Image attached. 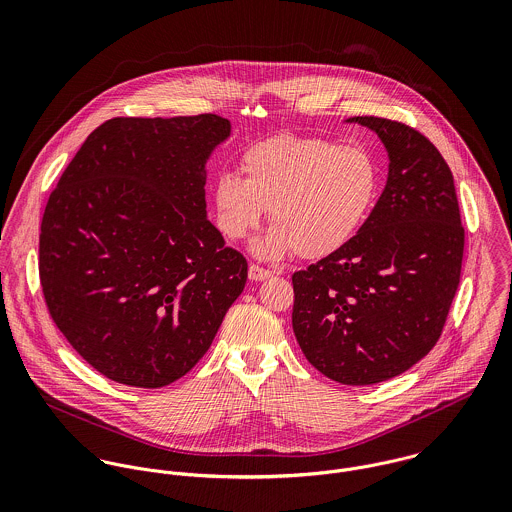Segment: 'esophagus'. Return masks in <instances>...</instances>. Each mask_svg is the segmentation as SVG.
<instances>
[{
    "label": "esophagus",
    "instance_id": "obj_1",
    "mask_svg": "<svg viewBox=\"0 0 512 512\" xmlns=\"http://www.w3.org/2000/svg\"><path fill=\"white\" fill-rule=\"evenodd\" d=\"M270 276H272V272L266 270V268H262V266H258V264H250V268H248V278L254 280V282L268 280Z\"/></svg>",
    "mask_w": 512,
    "mask_h": 512
}]
</instances>
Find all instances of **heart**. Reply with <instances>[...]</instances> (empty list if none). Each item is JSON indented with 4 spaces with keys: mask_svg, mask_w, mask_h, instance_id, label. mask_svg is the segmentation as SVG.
Returning <instances> with one entry per match:
<instances>
[{
    "mask_svg": "<svg viewBox=\"0 0 512 512\" xmlns=\"http://www.w3.org/2000/svg\"><path fill=\"white\" fill-rule=\"evenodd\" d=\"M240 171L213 185L215 222L228 240L254 230L268 207L274 224L254 252L280 258H325L365 224L380 187L374 157L361 146L282 134L244 149Z\"/></svg>",
    "mask_w": 512,
    "mask_h": 512,
    "instance_id": "b5f03b06",
    "label": "heart"
}]
</instances>
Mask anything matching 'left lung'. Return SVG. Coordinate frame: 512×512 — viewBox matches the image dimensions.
<instances>
[{"instance_id": "obj_1", "label": "left lung", "mask_w": 512, "mask_h": 512, "mask_svg": "<svg viewBox=\"0 0 512 512\" xmlns=\"http://www.w3.org/2000/svg\"><path fill=\"white\" fill-rule=\"evenodd\" d=\"M388 149V181L361 230L292 276L293 333L327 378L368 386L439 341L459 286L465 230L438 147L408 124L357 116Z\"/></svg>"}]
</instances>
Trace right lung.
I'll return each mask as SVG.
<instances>
[{"mask_svg":"<svg viewBox=\"0 0 512 512\" xmlns=\"http://www.w3.org/2000/svg\"><path fill=\"white\" fill-rule=\"evenodd\" d=\"M217 114L112 118L76 151L39 234L53 323L106 378L159 388L209 351L244 290L246 258L207 219Z\"/></svg>","mask_w":512,"mask_h":512,"instance_id":"obj_1","label":"right lung"}]
</instances>
